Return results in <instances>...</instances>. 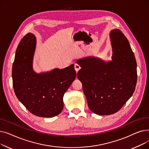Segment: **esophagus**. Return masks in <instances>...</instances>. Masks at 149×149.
Listing matches in <instances>:
<instances>
[{"instance_id":"esophagus-1","label":"esophagus","mask_w":149,"mask_h":149,"mask_svg":"<svg viewBox=\"0 0 149 149\" xmlns=\"http://www.w3.org/2000/svg\"><path fill=\"white\" fill-rule=\"evenodd\" d=\"M74 68H75V70L76 72L77 73V72H78V71H79V70L81 69V67L80 66V65H78V64H75V65H74Z\"/></svg>"}]
</instances>
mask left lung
<instances>
[{
    "instance_id": "8db88e82",
    "label": "left lung",
    "mask_w": 149,
    "mask_h": 149,
    "mask_svg": "<svg viewBox=\"0 0 149 149\" xmlns=\"http://www.w3.org/2000/svg\"><path fill=\"white\" fill-rule=\"evenodd\" d=\"M112 61L89 57L77 61L81 68L77 78L83 84L90 110L100 115L118 112L134 93L136 62L127 38L120 29L111 34Z\"/></svg>"
}]
</instances>
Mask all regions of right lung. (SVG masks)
I'll use <instances>...</instances> for the list:
<instances>
[{
  "label": "right lung",
  "instance_id": "add662e5",
  "mask_svg": "<svg viewBox=\"0 0 149 149\" xmlns=\"http://www.w3.org/2000/svg\"><path fill=\"white\" fill-rule=\"evenodd\" d=\"M34 35L26 34L19 43L13 65V85L17 98L34 115L50 118L61 113L64 93L74 81V65L46 73L33 69L36 48Z\"/></svg>",
  "mask_w": 149,
  "mask_h": 149
}]
</instances>
